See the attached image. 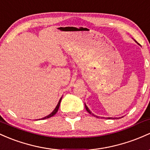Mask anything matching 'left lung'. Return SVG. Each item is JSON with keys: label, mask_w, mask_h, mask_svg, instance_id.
Returning <instances> with one entry per match:
<instances>
[{"label": "left lung", "mask_w": 150, "mask_h": 150, "mask_svg": "<svg viewBox=\"0 0 150 150\" xmlns=\"http://www.w3.org/2000/svg\"><path fill=\"white\" fill-rule=\"evenodd\" d=\"M138 44H139V43H138ZM84 104H85V108H86V111H87V112H88V113H89V114H92V115H94V116H95L94 114H92V113H91V111H90V110H89V109H88V108L87 107V106H86V104H85V103H84ZM96 117H97V116H96ZM108 119H114V118H112V117H108ZM115 119H116V118H115Z\"/></svg>", "instance_id": "8db88e82"}]
</instances>
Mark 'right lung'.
<instances>
[{"label": "right lung", "mask_w": 150, "mask_h": 150, "mask_svg": "<svg viewBox=\"0 0 150 150\" xmlns=\"http://www.w3.org/2000/svg\"><path fill=\"white\" fill-rule=\"evenodd\" d=\"M62 97L61 98L60 100L59 101V103H58V104H57V105H56V107L55 109H54V110L53 111V112H51V114H49V115H48V116H46V117H43V118L41 119V120H45V119L50 118V117H53V116H54V115H55V114H56V112H57L58 110H59V106H60V103H61V101H62ZM39 120H40V119H39Z\"/></svg>", "instance_id": "1"}]
</instances>
